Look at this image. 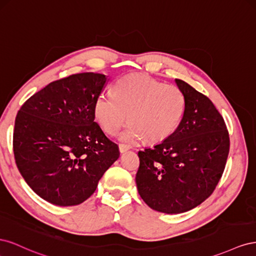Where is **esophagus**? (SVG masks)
<instances>
[{
	"label": "esophagus",
	"instance_id": "34e87169",
	"mask_svg": "<svg viewBox=\"0 0 256 256\" xmlns=\"http://www.w3.org/2000/svg\"><path fill=\"white\" fill-rule=\"evenodd\" d=\"M118 147H120V152H127L129 150V147L127 145H125V144H120Z\"/></svg>",
	"mask_w": 256,
	"mask_h": 256
}]
</instances>
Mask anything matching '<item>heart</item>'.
<instances>
[{"instance_id": "b5f03b06", "label": "heart", "mask_w": 256, "mask_h": 256, "mask_svg": "<svg viewBox=\"0 0 256 256\" xmlns=\"http://www.w3.org/2000/svg\"><path fill=\"white\" fill-rule=\"evenodd\" d=\"M186 109L182 90L145 76H127L114 85V94L102 92L95 102L98 124L109 134H116L127 118L130 124L122 140L134 142L145 136L159 142L180 126Z\"/></svg>"}]
</instances>
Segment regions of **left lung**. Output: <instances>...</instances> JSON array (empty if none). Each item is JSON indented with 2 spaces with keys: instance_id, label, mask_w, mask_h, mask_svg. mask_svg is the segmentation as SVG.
Wrapping results in <instances>:
<instances>
[{
  "instance_id": "1",
  "label": "left lung",
  "mask_w": 256,
  "mask_h": 256,
  "mask_svg": "<svg viewBox=\"0 0 256 256\" xmlns=\"http://www.w3.org/2000/svg\"><path fill=\"white\" fill-rule=\"evenodd\" d=\"M186 98L180 126L166 140L138 152V194L154 210L182 214L212 196L230 152V136L212 100L175 79Z\"/></svg>"
}]
</instances>
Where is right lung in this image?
Wrapping results in <instances>:
<instances>
[{"label":"right lung","instance_id":"1","mask_svg":"<svg viewBox=\"0 0 256 256\" xmlns=\"http://www.w3.org/2000/svg\"><path fill=\"white\" fill-rule=\"evenodd\" d=\"M106 81L104 74L83 72L51 82L16 116L17 168L30 189L51 204L83 203L120 157L118 144L95 122V102Z\"/></svg>","mask_w":256,"mask_h":256}]
</instances>
